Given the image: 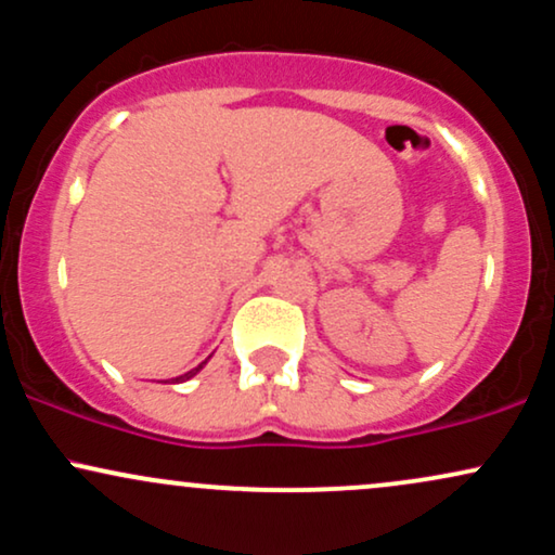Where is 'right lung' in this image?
<instances>
[{
	"label": "right lung",
	"mask_w": 555,
	"mask_h": 555,
	"mask_svg": "<svg viewBox=\"0 0 555 555\" xmlns=\"http://www.w3.org/2000/svg\"><path fill=\"white\" fill-rule=\"evenodd\" d=\"M203 365H206V362H201V365H197V367H193V371H188V373H184V375H180V378H177V380H188V378H193V375L197 373V371H201V367Z\"/></svg>",
	"instance_id": "obj_1"
}]
</instances>
